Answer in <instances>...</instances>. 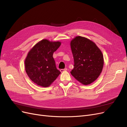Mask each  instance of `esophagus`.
Masks as SVG:
<instances>
[{"mask_svg": "<svg viewBox=\"0 0 127 127\" xmlns=\"http://www.w3.org/2000/svg\"><path fill=\"white\" fill-rule=\"evenodd\" d=\"M67 68H64V69H60V71L61 72H64L65 71H67Z\"/></svg>", "mask_w": 127, "mask_h": 127, "instance_id": "34e87169", "label": "esophagus"}]
</instances>
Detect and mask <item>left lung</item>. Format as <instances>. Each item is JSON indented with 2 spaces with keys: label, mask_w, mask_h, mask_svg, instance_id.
<instances>
[{
  "label": "left lung",
  "mask_w": 127,
  "mask_h": 127,
  "mask_svg": "<svg viewBox=\"0 0 127 127\" xmlns=\"http://www.w3.org/2000/svg\"><path fill=\"white\" fill-rule=\"evenodd\" d=\"M70 47L74 60L71 74L83 85H89L102 71L104 58L102 51L94 42L80 36L71 41Z\"/></svg>",
  "instance_id": "left-lung-1"
}]
</instances>
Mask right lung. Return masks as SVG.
Wrapping results in <instances>:
<instances>
[{
    "label": "right lung",
    "mask_w": 127,
    "mask_h": 127,
    "mask_svg": "<svg viewBox=\"0 0 127 127\" xmlns=\"http://www.w3.org/2000/svg\"><path fill=\"white\" fill-rule=\"evenodd\" d=\"M59 41L43 39L30 50L25 60V69L30 79L36 85L47 87L60 74L53 58L61 45Z\"/></svg>",
    "instance_id": "right-lung-1"
}]
</instances>
